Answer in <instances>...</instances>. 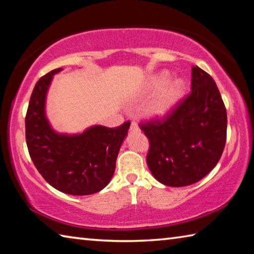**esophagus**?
<instances>
[{"mask_svg": "<svg viewBox=\"0 0 254 254\" xmlns=\"http://www.w3.org/2000/svg\"><path fill=\"white\" fill-rule=\"evenodd\" d=\"M130 130H131V131H137V130H139V127H137V124H136L135 122H132V123H131Z\"/></svg>", "mask_w": 254, "mask_h": 254, "instance_id": "1", "label": "esophagus"}]
</instances>
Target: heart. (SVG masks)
Listing matches in <instances>:
<instances>
[{
    "label": "heart",
    "mask_w": 254,
    "mask_h": 254,
    "mask_svg": "<svg viewBox=\"0 0 254 254\" xmlns=\"http://www.w3.org/2000/svg\"><path fill=\"white\" fill-rule=\"evenodd\" d=\"M168 79L169 74L163 71L153 76L149 80V91H157L151 101L145 106L144 113L149 119L160 120L166 118L184 96L186 88L185 81L180 78H175L169 81Z\"/></svg>",
    "instance_id": "heart-1"
}]
</instances>
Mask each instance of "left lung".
<instances>
[{"instance_id": "left-lung-1", "label": "left lung", "mask_w": 254, "mask_h": 254, "mask_svg": "<svg viewBox=\"0 0 254 254\" xmlns=\"http://www.w3.org/2000/svg\"><path fill=\"white\" fill-rule=\"evenodd\" d=\"M227 117L214 79L191 68V93L162 121L141 126L150 141L147 163L159 183L184 187L203 179L223 153Z\"/></svg>"}]
</instances>
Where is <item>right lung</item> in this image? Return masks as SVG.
I'll return each mask as SVG.
<instances>
[{"instance_id": "right-lung-1", "label": "right lung", "mask_w": 254, "mask_h": 254, "mask_svg": "<svg viewBox=\"0 0 254 254\" xmlns=\"http://www.w3.org/2000/svg\"><path fill=\"white\" fill-rule=\"evenodd\" d=\"M57 68L38 80L25 117V139L36 168L49 185L68 195L101 191L114 175L130 122L118 127L92 126L79 133L56 131L47 118V95Z\"/></svg>"}]
</instances>
